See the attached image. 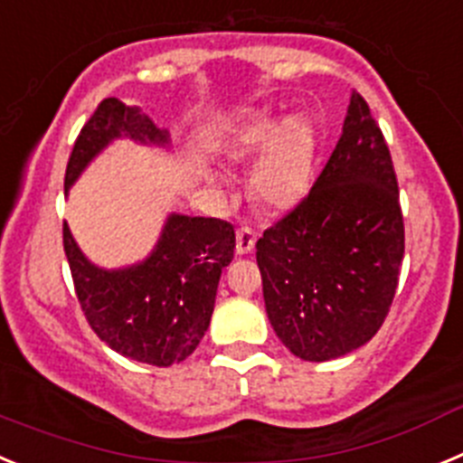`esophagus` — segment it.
I'll use <instances>...</instances> for the list:
<instances>
[{
  "label": "esophagus",
  "instance_id": "esophagus-1",
  "mask_svg": "<svg viewBox=\"0 0 463 463\" xmlns=\"http://www.w3.org/2000/svg\"><path fill=\"white\" fill-rule=\"evenodd\" d=\"M253 247H256V232L247 226L240 228L235 237V251L240 253V256H247V253L253 251Z\"/></svg>",
  "mask_w": 463,
  "mask_h": 463
}]
</instances>
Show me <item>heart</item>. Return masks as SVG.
<instances>
[{
  "label": "heart",
  "mask_w": 463,
  "mask_h": 463,
  "mask_svg": "<svg viewBox=\"0 0 463 463\" xmlns=\"http://www.w3.org/2000/svg\"><path fill=\"white\" fill-rule=\"evenodd\" d=\"M260 149L251 173V194L262 207L288 210L304 198L314 168V131L302 118L277 119L265 110L247 112L223 140V154L231 161H247ZM212 184L222 177L207 175Z\"/></svg>",
  "instance_id": "1"
}]
</instances>
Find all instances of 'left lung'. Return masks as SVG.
I'll return each instance as SVG.
<instances>
[{"label":"left lung","mask_w":463,"mask_h":463,"mask_svg":"<svg viewBox=\"0 0 463 463\" xmlns=\"http://www.w3.org/2000/svg\"><path fill=\"white\" fill-rule=\"evenodd\" d=\"M256 260L269 323L299 360L348 355L381 330L397 293L403 216L392 156L357 91L323 173L262 232Z\"/></svg>","instance_id":"8db88e82"}]
</instances>
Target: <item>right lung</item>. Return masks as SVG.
I'll return each mask as SVG.
<instances>
[{
    "mask_svg": "<svg viewBox=\"0 0 463 463\" xmlns=\"http://www.w3.org/2000/svg\"><path fill=\"white\" fill-rule=\"evenodd\" d=\"M168 145L138 108L103 99L69 156L64 191L115 138ZM64 251L90 327L119 355L154 366L186 360L214 311L222 269L232 260L235 231L222 219L170 214L154 251L138 265L103 269L85 258L64 223Z\"/></svg>",
    "mask_w": 463,
    "mask_h": 463,
    "instance_id": "1",
    "label": "right lung"
}]
</instances>
